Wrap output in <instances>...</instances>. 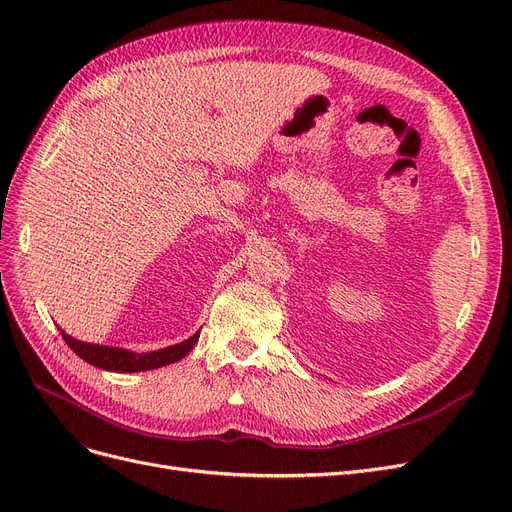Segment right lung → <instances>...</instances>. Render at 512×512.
Wrapping results in <instances>:
<instances>
[{
	"mask_svg": "<svg viewBox=\"0 0 512 512\" xmlns=\"http://www.w3.org/2000/svg\"><path fill=\"white\" fill-rule=\"evenodd\" d=\"M64 342L68 344V348L75 352L77 356H81L85 362L93 364V367H100L106 371H114V373H139V371H152L158 367H166V364H173L177 360H181L183 356L189 354V350L196 346L200 331L193 333L185 342L177 344V346H168L156 352H145V354H137L125 348H112V346H97V344H87V342H79V339L70 337L68 333H64L60 329Z\"/></svg>",
	"mask_w": 512,
	"mask_h": 512,
	"instance_id": "1",
	"label": "right lung"
}]
</instances>
